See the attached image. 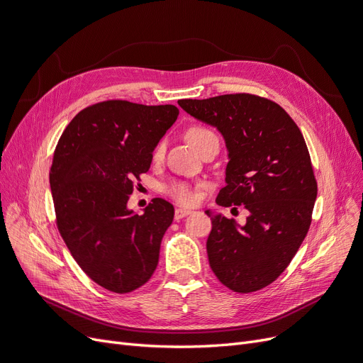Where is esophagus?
<instances>
[{"label": "esophagus", "instance_id": "obj_1", "mask_svg": "<svg viewBox=\"0 0 363 363\" xmlns=\"http://www.w3.org/2000/svg\"><path fill=\"white\" fill-rule=\"evenodd\" d=\"M192 211L191 210H187V208H176V220H180L182 217H184V216H187V214H191Z\"/></svg>", "mask_w": 363, "mask_h": 363}]
</instances>
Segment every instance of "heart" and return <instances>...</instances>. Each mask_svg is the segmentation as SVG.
I'll use <instances>...</instances> for the list:
<instances>
[{"label":"heart","instance_id":"obj_1","mask_svg":"<svg viewBox=\"0 0 363 363\" xmlns=\"http://www.w3.org/2000/svg\"><path fill=\"white\" fill-rule=\"evenodd\" d=\"M213 138H217L216 134L204 126H192L187 129V133H186V140L189 141L196 150H199L207 141H210ZM162 155H164V143H159L155 147L153 157L159 159V157H162ZM165 192L171 198L182 202V204H192V202L195 201V192L192 191V187L183 182L169 183L165 187Z\"/></svg>","mask_w":363,"mask_h":363}]
</instances>
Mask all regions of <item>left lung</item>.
Wrapping results in <instances>:
<instances>
[{
	"label": "left lung",
	"mask_w": 363,
	"mask_h": 363,
	"mask_svg": "<svg viewBox=\"0 0 363 363\" xmlns=\"http://www.w3.org/2000/svg\"><path fill=\"white\" fill-rule=\"evenodd\" d=\"M179 106L225 140L229 162L217 204L249 210L242 226L206 210L210 267L230 291H259L291 264L311 223L317 183L306 140L279 104L256 95L180 99Z\"/></svg>",
	"instance_id": "left-lung-1"
}]
</instances>
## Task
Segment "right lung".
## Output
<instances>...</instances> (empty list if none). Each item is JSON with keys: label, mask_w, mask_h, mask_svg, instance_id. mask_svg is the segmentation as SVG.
I'll return each instance as SVG.
<instances>
[{"label": "right lung", "mask_w": 363, "mask_h": 363, "mask_svg": "<svg viewBox=\"0 0 363 363\" xmlns=\"http://www.w3.org/2000/svg\"><path fill=\"white\" fill-rule=\"evenodd\" d=\"M177 116L171 104L104 101L76 114L57 141L50 168L57 229L79 267L114 294L135 291L157 267L174 207L156 198L138 214L128 199Z\"/></svg>", "instance_id": "obj_1"}]
</instances>
